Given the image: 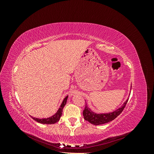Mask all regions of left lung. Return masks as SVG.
Masks as SVG:
<instances>
[{"instance_id":"left-lung-1","label":"left lung","mask_w":154,"mask_h":154,"mask_svg":"<svg viewBox=\"0 0 154 154\" xmlns=\"http://www.w3.org/2000/svg\"><path fill=\"white\" fill-rule=\"evenodd\" d=\"M128 99H129V96L127 98V100L124 102L122 106H121L120 108L118 109L117 110L112 112L100 113V114H97L94 112H93L91 109H89V107L88 106L85 101L86 103L85 108L83 112V118H84L85 120L87 121V122H88L94 125H99L109 123L111 122V121L114 120L115 118H117L118 116L122 112V111L123 110L126 105L127 103Z\"/></svg>"}]
</instances>
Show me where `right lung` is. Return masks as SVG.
I'll return each mask as SVG.
<instances>
[{
	"instance_id": "1",
	"label": "right lung",
	"mask_w": 154,
	"mask_h": 154,
	"mask_svg": "<svg viewBox=\"0 0 154 154\" xmlns=\"http://www.w3.org/2000/svg\"><path fill=\"white\" fill-rule=\"evenodd\" d=\"M67 97H68V96H67L66 97H65V98L63 100V101H62V104L60 105V108L58 109V111L54 115H53L52 116H51V117L48 118H42V119L33 118V117H32V116H31V117L34 120H35L36 122H38L40 123H42V124L49 125V124H54L56 123H57L58 121L60 120V117L62 116L63 107L65 106V105H66V103H67Z\"/></svg>"
}]
</instances>
